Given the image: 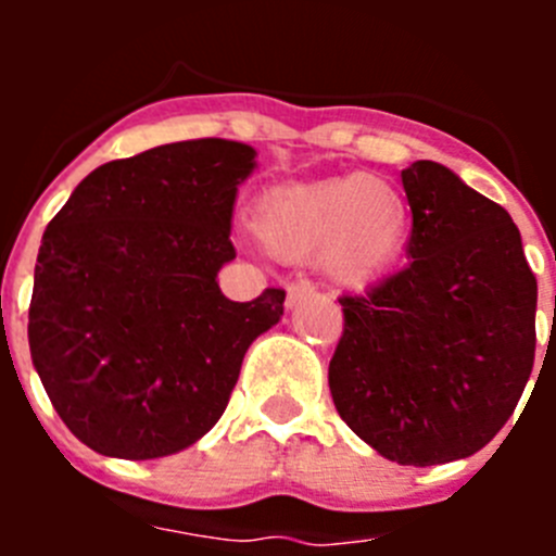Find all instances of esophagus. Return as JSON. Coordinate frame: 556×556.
<instances>
[{
    "label": "esophagus",
    "instance_id": "34e87169",
    "mask_svg": "<svg viewBox=\"0 0 556 556\" xmlns=\"http://www.w3.org/2000/svg\"><path fill=\"white\" fill-rule=\"evenodd\" d=\"M312 294H314V287L308 281H303V278H301V281L289 283V289H287V306L294 308L301 301L312 298Z\"/></svg>",
    "mask_w": 556,
    "mask_h": 556
}]
</instances>
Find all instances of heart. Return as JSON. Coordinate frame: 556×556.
Returning a JSON list of instances; mask_svg holds the SVG:
<instances>
[{
	"label": "heart",
	"mask_w": 556,
	"mask_h": 556,
	"mask_svg": "<svg viewBox=\"0 0 556 556\" xmlns=\"http://www.w3.org/2000/svg\"><path fill=\"white\" fill-rule=\"evenodd\" d=\"M255 239L278 262H317L328 281L362 289L390 273L409 239L404 191L376 175L269 186L250 205Z\"/></svg>",
	"instance_id": "heart-1"
}]
</instances>
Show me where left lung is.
I'll use <instances>...</instances> for the list:
<instances>
[{"label": "left lung", "instance_id": "1", "mask_svg": "<svg viewBox=\"0 0 556 556\" xmlns=\"http://www.w3.org/2000/svg\"><path fill=\"white\" fill-rule=\"evenodd\" d=\"M401 180L409 264L339 298L328 387L367 445L426 468L476 454L513 417L534 365L538 278L513 217L448 166L415 161Z\"/></svg>", "mask_w": 556, "mask_h": 556}]
</instances>
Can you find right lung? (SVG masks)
Masks as SVG:
<instances>
[{"label": "right lung", "mask_w": 556, "mask_h": 556, "mask_svg": "<svg viewBox=\"0 0 556 556\" xmlns=\"http://www.w3.org/2000/svg\"><path fill=\"white\" fill-rule=\"evenodd\" d=\"M255 169L242 141L194 139L108 161L47 225L29 353L68 431L102 456L159 459L214 429L283 289L228 301L230 217Z\"/></svg>", "instance_id": "right-lung-1"}]
</instances>
